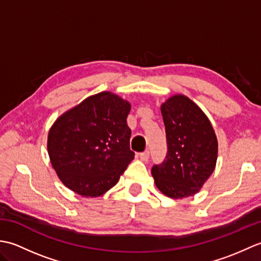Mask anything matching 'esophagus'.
<instances>
[{
  "mask_svg": "<svg viewBox=\"0 0 261 261\" xmlns=\"http://www.w3.org/2000/svg\"><path fill=\"white\" fill-rule=\"evenodd\" d=\"M140 159L142 160V162H147V160L149 159V156H150V152H149V150H145L143 152H140Z\"/></svg>",
  "mask_w": 261,
  "mask_h": 261,
  "instance_id": "esophagus-1",
  "label": "esophagus"
}]
</instances>
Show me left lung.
<instances>
[{"mask_svg":"<svg viewBox=\"0 0 261 261\" xmlns=\"http://www.w3.org/2000/svg\"><path fill=\"white\" fill-rule=\"evenodd\" d=\"M168 151L151 174L158 190L171 198L192 196L212 175L218 159V139L203 111L184 95L162 105Z\"/></svg>","mask_w":261,"mask_h":261,"instance_id":"obj_1","label":"left lung"}]
</instances>
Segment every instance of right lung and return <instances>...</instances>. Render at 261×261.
<instances>
[{"label": "right lung", "instance_id": "1", "mask_svg": "<svg viewBox=\"0 0 261 261\" xmlns=\"http://www.w3.org/2000/svg\"><path fill=\"white\" fill-rule=\"evenodd\" d=\"M131 105L102 92L60 115L48 134L54 169L69 190L99 196L119 181L135 158L126 118Z\"/></svg>", "mask_w": 261, "mask_h": 261}]
</instances>
